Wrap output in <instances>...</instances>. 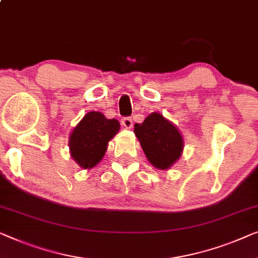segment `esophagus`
Instances as JSON below:
<instances>
[{
  "mask_svg": "<svg viewBox=\"0 0 258 258\" xmlns=\"http://www.w3.org/2000/svg\"><path fill=\"white\" fill-rule=\"evenodd\" d=\"M122 124L126 129H132L133 125H134V122L130 117H123L122 118Z\"/></svg>",
  "mask_w": 258,
  "mask_h": 258,
  "instance_id": "34e87169",
  "label": "esophagus"
}]
</instances>
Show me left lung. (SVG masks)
I'll use <instances>...</instances> for the list:
<instances>
[{
	"label": "left lung",
	"instance_id": "8db88e82",
	"mask_svg": "<svg viewBox=\"0 0 258 258\" xmlns=\"http://www.w3.org/2000/svg\"><path fill=\"white\" fill-rule=\"evenodd\" d=\"M134 133L140 141L149 163L158 170H169L184 150V138L178 126L160 113L148 115L143 123H136Z\"/></svg>",
	"mask_w": 258,
	"mask_h": 258
}]
</instances>
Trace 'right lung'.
Listing matches in <instances>:
<instances>
[{
	"mask_svg": "<svg viewBox=\"0 0 258 258\" xmlns=\"http://www.w3.org/2000/svg\"><path fill=\"white\" fill-rule=\"evenodd\" d=\"M118 130L120 122L116 118H107L100 111H88L70 134L71 157L84 170L96 166Z\"/></svg>",
	"mask_w": 258,
	"mask_h": 258,
	"instance_id": "add662e5",
	"label": "right lung"
}]
</instances>
